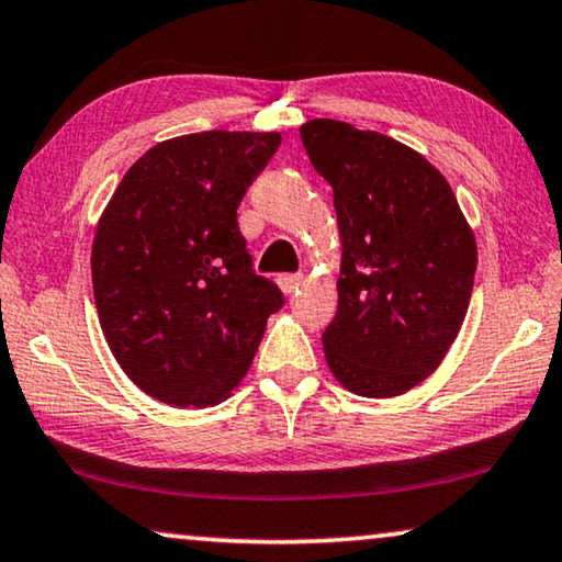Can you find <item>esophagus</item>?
<instances>
[{
	"instance_id": "esophagus-1",
	"label": "esophagus",
	"mask_w": 562,
	"mask_h": 562,
	"mask_svg": "<svg viewBox=\"0 0 562 562\" xmlns=\"http://www.w3.org/2000/svg\"><path fill=\"white\" fill-rule=\"evenodd\" d=\"M278 284L282 288V292H295L300 284H303V274H282V278L278 280Z\"/></svg>"
}]
</instances>
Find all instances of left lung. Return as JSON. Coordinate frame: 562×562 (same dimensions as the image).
<instances>
[{
  "label": "left lung",
  "mask_w": 562,
  "mask_h": 562,
  "mask_svg": "<svg viewBox=\"0 0 562 562\" xmlns=\"http://www.w3.org/2000/svg\"><path fill=\"white\" fill-rule=\"evenodd\" d=\"M334 188L341 234L338 311L323 334L334 376L361 397H397L456 341L476 239L448 180L402 142L336 120L300 126Z\"/></svg>",
  "instance_id": "left-lung-1"
}]
</instances>
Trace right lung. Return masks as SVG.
<instances>
[{"instance_id":"add662e5","label":"right lung","mask_w":562,"mask_h":562,"mask_svg":"<svg viewBox=\"0 0 562 562\" xmlns=\"http://www.w3.org/2000/svg\"><path fill=\"white\" fill-rule=\"evenodd\" d=\"M280 142L278 132L226 130L165 139L101 213L91 249L101 330L124 374L165 405L228 397L284 305L236 224Z\"/></svg>"}]
</instances>
